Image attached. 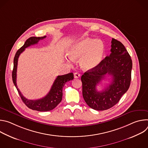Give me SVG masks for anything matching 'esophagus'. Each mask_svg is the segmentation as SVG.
Listing matches in <instances>:
<instances>
[{
  "label": "esophagus",
  "instance_id": "esophagus-1",
  "mask_svg": "<svg viewBox=\"0 0 148 148\" xmlns=\"http://www.w3.org/2000/svg\"><path fill=\"white\" fill-rule=\"evenodd\" d=\"M80 74L77 73V72H75L74 74V78H79L80 77Z\"/></svg>",
  "mask_w": 148,
  "mask_h": 148
}]
</instances>
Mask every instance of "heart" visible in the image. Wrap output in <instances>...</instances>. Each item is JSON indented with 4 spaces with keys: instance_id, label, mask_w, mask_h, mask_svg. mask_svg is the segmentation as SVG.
<instances>
[{
    "instance_id": "b5f03b06",
    "label": "heart",
    "mask_w": 148,
    "mask_h": 148,
    "mask_svg": "<svg viewBox=\"0 0 148 148\" xmlns=\"http://www.w3.org/2000/svg\"><path fill=\"white\" fill-rule=\"evenodd\" d=\"M105 45L101 40L84 38L76 41L67 51L72 60L80 58L81 66L86 70L97 67L103 60Z\"/></svg>"
}]
</instances>
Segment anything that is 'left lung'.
Segmentation results:
<instances>
[{"mask_svg": "<svg viewBox=\"0 0 148 148\" xmlns=\"http://www.w3.org/2000/svg\"><path fill=\"white\" fill-rule=\"evenodd\" d=\"M111 53L95 68L81 76L82 96L88 106L97 111L112 107L128 91L131 84L132 61L125 46L115 38L111 41ZM106 75L112 77L109 86L101 92L96 86Z\"/></svg>", "mask_w": 148, "mask_h": 148, "instance_id": "left-lung-1", "label": "left lung"}]
</instances>
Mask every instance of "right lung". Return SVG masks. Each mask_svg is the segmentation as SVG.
Listing matches in <instances>:
<instances>
[{"label":"right lung","mask_w":148,"mask_h":148,"mask_svg":"<svg viewBox=\"0 0 148 148\" xmlns=\"http://www.w3.org/2000/svg\"><path fill=\"white\" fill-rule=\"evenodd\" d=\"M46 36L43 37H31L29 38L25 43L24 45L19 49L14 57L13 61V70L12 71V79L14 86L22 98L23 102L26 106L33 110L37 111H49L53 110L57 107V105L61 101L62 97V88L65 84L74 78V74L72 73L67 74L58 75L55 79L53 86L49 92L43 98L37 100H30L26 98L19 91L16 84V75H17V67L18 58L20 54L22 53L26 48L38 43L40 40H43Z\"/></svg>","instance_id":"1"}]
</instances>
